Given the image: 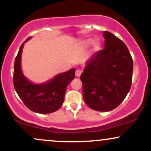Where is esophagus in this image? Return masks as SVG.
<instances>
[{
	"mask_svg": "<svg viewBox=\"0 0 151 151\" xmlns=\"http://www.w3.org/2000/svg\"><path fill=\"white\" fill-rule=\"evenodd\" d=\"M81 74V71L80 70H78V69H77V70H76V72H75V75H76V77H80Z\"/></svg>",
	"mask_w": 151,
	"mask_h": 151,
	"instance_id": "1",
	"label": "esophagus"
}]
</instances>
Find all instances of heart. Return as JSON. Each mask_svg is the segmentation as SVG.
Wrapping results in <instances>:
<instances>
[{
  "mask_svg": "<svg viewBox=\"0 0 151 151\" xmlns=\"http://www.w3.org/2000/svg\"><path fill=\"white\" fill-rule=\"evenodd\" d=\"M91 44H93V50L94 51H97V50H99L100 44L98 40L93 41L92 39H87L82 42V45L84 47H88Z\"/></svg>",
  "mask_w": 151,
  "mask_h": 151,
  "instance_id": "1",
  "label": "heart"
}]
</instances>
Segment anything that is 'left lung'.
<instances>
[{
  "label": "left lung",
  "instance_id": "obj_1",
  "mask_svg": "<svg viewBox=\"0 0 151 151\" xmlns=\"http://www.w3.org/2000/svg\"><path fill=\"white\" fill-rule=\"evenodd\" d=\"M103 36L104 48L86 62L80 79L86 105L98 111H109L116 108L130 91L133 63L122 40L107 31Z\"/></svg>",
  "mask_w": 151,
  "mask_h": 151
}]
</instances>
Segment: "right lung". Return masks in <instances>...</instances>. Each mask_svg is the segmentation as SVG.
<instances>
[{"label":"right lung","instance_id":"right-lung-1","mask_svg":"<svg viewBox=\"0 0 151 151\" xmlns=\"http://www.w3.org/2000/svg\"><path fill=\"white\" fill-rule=\"evenodd\" d=\"M20 46L14 63L13 83L19 97L30 110L38 114H50L58 111L65 99L67 86L74 79L75 68L55 75L52 79L35 84L24 75L21 68V57L24 45Z\"/></svg>","mask_w":151,"mask_h":151}]
</instances>
